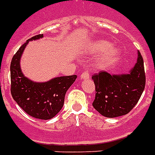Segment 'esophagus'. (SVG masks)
Masks as SVG:
<instances>
[{
	"instance_id": "1",
	"label": "esophagus",
	"mask_w": 155,
	"mask_h": 155,
	"mask_svg": "<svg viewBox=\"0 0 155 155\" xmlns=\"http://www.w3.org/2000/svg\"><path fill=\"white\" fill-rule=\"evenodd\" d=\"M89 78H90V74H89V71L83 72L81 75V80H88Z\"/></svg>"
}]
</instances>
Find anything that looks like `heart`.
Listing matches in <instances>:
<instances>
[{
	"label": "heart",
	"instance_id": "1",
	"mask_svg": "<svg viewBox=\"0 0 155 155\" xmlns=\"http://www.w3.org/2000/svg\"><path fill=\"white\" fill-rule=\"evenodd\" d=\"M94 50L98 52L103 51L97 59V65L100 67L114 62L120 55V48L117 46H111V42L106 40H98L94 43Z\"/></svg>",
	"mask_w": 155,
	"mask_h": 155
}]
</instances>
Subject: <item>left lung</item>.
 <instances>
[{"label": "left lung", "instance_id": "left-lung-1", "mask_svg": "<svg viewBox=\"0 0 155 155\" xmlns=\"http://www.w3.org/2000/svg\"><path fill=\"white\" fill-rule=\"evenodd\" d=\"M135 66L127 74H109L103 71L94 74L95 99L93 107L106 117L126 115L136 106L145 89L144 61L138 51Z\"/></svg>", "mask_w": 155, "mask_h": 155}]
</instances>
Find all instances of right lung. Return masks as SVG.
Returning a JSON list of instances; mask_svg holds the SVG:
<instances>
[{
    "instance_id": "obj_1",
    "label": "right lung",
    "mask_w": 155,
    "mask_h": 155,
    "mask_svg": "<svg viewBox=\"0 0 155 155\" xmlns=\"http://www.w3.org/2000/svg\"><path fill=\"white\" fill-rule=\"evenodd\" d=\"M43 38L38 34L23 44L14 55L10 63V92L14 100L25 113L33 117L49 120L62 108L65 94L77 75L52 78L46 82H35L25 76L20 67V59L29 41Z\"/></svg>"
}]
</instances>
